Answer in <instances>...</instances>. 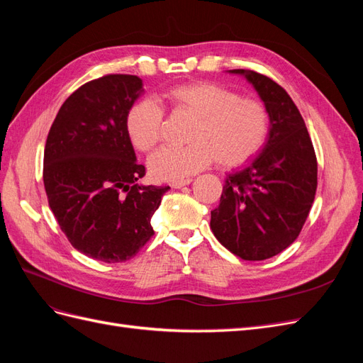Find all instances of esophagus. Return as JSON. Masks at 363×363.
I'll list each match as a JSON object with an SVG mask.
<instances>
[{"instance_id":"1","label":"esophagus","mask_w":363,"mask_h":363,"mask_svg":"<svg viewBox=\"0 0 363 363\" xmlns=\"http://www.w3.org/2000/svg\"><path fill=\"white\" fill-rule=\"evenodd\" d=\"M192 182V179H183V180H177V182H172V188H175V189H180V188H183V186H186V184H189Z\"/></svg>"}]
</instances>
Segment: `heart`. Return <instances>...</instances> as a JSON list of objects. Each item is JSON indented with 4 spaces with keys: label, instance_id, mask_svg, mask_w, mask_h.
Here are the masks:
<instances>
[{
    "label": "heart",
    "instance_id": "heart-1",
    "mask_svg": "<svg viewBox=\"0 0 363 363\" xmlns=\"http://www.w3.org/2000/svg\"><path fill=\"white\" fill-rule=\"evenodd\" d=\"M172 115L191 116L188 144L163 147L148 160L159 180H183L213 160L223 168H238L255 159L269 135L267 106L256 98L212 82L172 86L160 96ZM163 108L150 98L130 106L125 115L127 136L138 151L150 152L162 138Z\"/></svg>",
    "mask_w": 363,
    "mask_h": 363
}]
</instances>
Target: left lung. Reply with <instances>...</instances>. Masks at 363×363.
Instances as JSON below:
<instances>
[{
    "label": "left lung",
    "instance_id": "1",
    "mask_svg": "<svg viewBox=\"0 0 363 363\" xmlns=\"http://www.w3.org/2000/svg\"><path fill=\"white\" fill-rule=\"evenodd\" d=\"M255 86L271 128L265 148L242 171L225 179L211 228L228 251L244 260H265L298 238L318 186V163L309 131L288 92L269 77L232 69Z\"/></svg>",
    "mask_w": 363,
    "mask_h": 363
}]
</instances>
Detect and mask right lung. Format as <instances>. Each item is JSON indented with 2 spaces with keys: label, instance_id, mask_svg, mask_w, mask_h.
Wrapping results in <instances>:
<instances>
[{
  "label": "right lung",
  "instance_id": "1",
  "mask_svg": "<svg viewBox=\"0 0 363 363\" xmlns=\"http://www.w3.org/2000/svg\"><path fill=\"white\" fill-rule=\"evenodd\" d=\"M142 92L138 75L107 74L72 92L43 152L48 204L71 245L106 263L136 256L155 230L151 216L169 186H144L125 115Z\"/></svg>",
  "mask_w": 363,
  "mask_h": 363
}]
</instances>
